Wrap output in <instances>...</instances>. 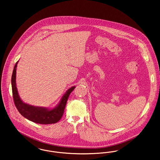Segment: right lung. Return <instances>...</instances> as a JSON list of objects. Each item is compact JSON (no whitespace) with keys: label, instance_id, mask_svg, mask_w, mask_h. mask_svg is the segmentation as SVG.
Returning <instances> with one entry per match:
<instances>
[{"label":"right lung","instance_id":"obj_1","mask_svg":"<svg viewBox=\"0 0 160 160\" xmlns=\"http://www.w3.org/2000/svg\"><path fill=\"white\" fill-rule=\"evenodd\" d=\"M18 62H16L14 66L11 84L14 103L18 112L24 118L38 124H50L59 121L62 117L70 94L75 89V87H72L68 90L60 100V103L53 109L33 106L25 103L20 98L16 86V69Z\"/></svg>","mask_w":160,"mask_h":160}]
</instances>
